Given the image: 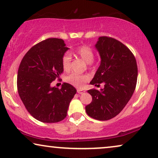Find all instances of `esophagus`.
<instances>
[{
  "label": "esophagus",
  "instance_id": "obj_1",
  "mask_svg": "<svg viewBox=\"0 0 158 158\" xmlns=\"http://www.w3.org/2000/svg\"><path fill=\"white\" fill-rule=\"evenodd\" d=\"M77 92L79 94H83V93H85V90H82V89H77Z\"/></svg>",
  "mask_w": 158,
  "mask_h": 158
}]
</instances>
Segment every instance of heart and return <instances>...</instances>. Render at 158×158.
<instances>
[{
  "label": "heart",
  "mask_w": 158,
  "mask_h": 158,
  "mask_svg": "<svg viewBox=\"0 0 158 158\" xmlns=\"http://www.w3.org/2000/svg\"><path fill=\"white\" fill-rule=\"evenodd\" d=\"M75 53L84 60L86 63L90 64L94 57V53L93 49L87 45H81L75 49ZM72 56L70 53L64 54L62 59V64L64 71H69L71 66ZM89 79V76L86 75H79L76 73H71L65 77V81L71 85L77 88H83L85 82Z\"/></svg>",
  "instance_id": "1"
}]
</instances>
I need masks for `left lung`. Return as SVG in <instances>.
Listing matches in <instances>:
<instances>
[{"label":"left lung","instance_id":"8db88e82","mask_svg":"<svg viewBox=\"0 0 158 158\" xmlns=\"http://www.w3.org/2000/svg\"><path fill=\"white\" fill-rule=\"evenodd\" d=\"M95 47L101 64L90 83L96 85L103 83L104 88L88 90L92 101L86 106L85 111L95 119L106 121L118 115L132 96L137 85V65L128 47L115 39L101 36Z\"/></svg>","mask_w":158,"mask_h":158}]
</instances>
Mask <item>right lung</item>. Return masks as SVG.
Returning a JSON list of instances; mask_svg holds the SVG:
<instances>
[{
  "label": "right lung",
  "mask_w": 158,
  "mask_h": 158,
  "mask_svg": "<svg viewBox=\"0 0 158 158\" xmlns=\"http://www.w3.org/2000/svg\"><path fill=\"white\" fill-rule=\"evenodd\" d=\"M68 49L62 39L49 38L32 47L19 65V95L29 113L42 122L63 120L77 92L67 83L60 89L51 86L63 72L62 59Z\"/></svg>",
  "instance_id": "obj_1"
}]
</instances>
